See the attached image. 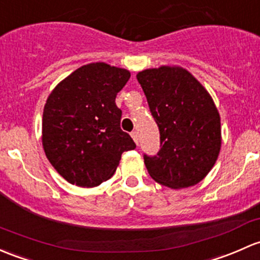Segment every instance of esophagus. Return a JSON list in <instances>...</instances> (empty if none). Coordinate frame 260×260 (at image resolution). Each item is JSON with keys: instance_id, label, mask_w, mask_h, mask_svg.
I'll list each match as a JSON object with an SVG mask.
<instances>
[{"instance_id": "obj_1", "label": "esophagus", "mask_w": 260, "mask_h": 260, "mask_svg": "<svg viewBox=\"0 0 260 260\" xmlns=\"http://www.w3.org/2000/svg\"><path fill=\"white\" fill-rule=\"evenodd\" d=\"M131 136H132L133 141L136 142V144H138V132H136V131H133V132L131 133Z\"/></svg>"}]
</instances>
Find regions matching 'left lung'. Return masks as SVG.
<instances>
[{
    "label": "left lung",
    "instance_id": "1",
    "mask_svg": "<svg viewBox=\"0 0 260 260\" xmlns=\"http://www.w3.org/2000/svg\"><path fill=\"white\" fill-rule=\"evenodd\" d=\"M137 80L160 135L157 155L144 154L149 176L172 189L196 185L215 165L222 147L220 116L212 95L180 66L143 70Z\"/></svg>",
    "mask_w": 260,
    "mask_h": 260
}]
</instances>
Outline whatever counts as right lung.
Instances as JSON below:
<instances>
[{"label":"right lung","instance_id":"1","mask_svg":"<svg viewBox=\"0 0 260 260\" xmlns=\"http://www.w3.org/2000/svg\"><path fill=\"white\" fill-rule=\"evenodd\" d=\"M131 77L124 68L93 62L53 88L42 117V146L53 168L71 184L92 188L111 178L123 152L136 148L119 127L116 95Z\"/></svg>","mask_w":260,"mask_h":260}]
</instances>
